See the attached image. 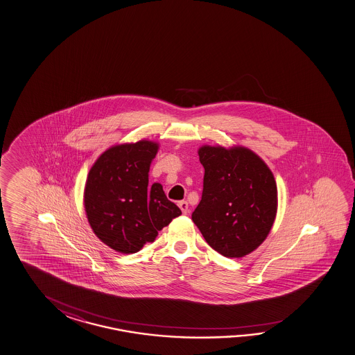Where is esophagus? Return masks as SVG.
<instances>
[{
    "instance_id": "obj_1",
    "label": "esophagus",
    "mask_w": 355,
    "mask_h": 355,
    "mask_svg": "<svg viewBox=\"0 0 355 355\" xmlns=\"http://www.w3.org/2000/svg\"><path fill=\"white\" fill-rule=\"evenodd\" d=\"M178 207L181 208L183 214H187L189 212V207H188V203L186 201L178 202Z\"/></svg>"
}]
</instances>
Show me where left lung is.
I'll return each instance as SVG.
<instances>
[{"mask_svg": "<svg viewBox=\"0 0 355 355\" xmlns=\"http://www.w3.org/2000/svg\"><path fill=\"white\" fill-rule=\"evenodd\" d=\"M205 168L201 202L192 214L214 251L230 259L251 254L268 237L277 211L274 174L245 147L198 149Z\"/></svg>", "mask_w": 355, "mask_h": 355, "instance_id": "8db88e82", "label": "left lung"}]
</instances>
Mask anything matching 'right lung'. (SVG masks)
<instances>
[{"label": "right lung", "mask_w": 355, "mask_h": 355, "mask_svg": "<svg viewBox=\"0 0 355 355\" xmlns=\"http://www.w3.org/2000/svg\"><path fill=\"white\" fill-rule=\"evenodd\" d=\"M158 143L139 141L109 148L87 174L84 207L96 237L121 254L138 252L181 216L159 183L148 187Z\"/></svg>", "instance_id": "add662e5"}]
</instances>
